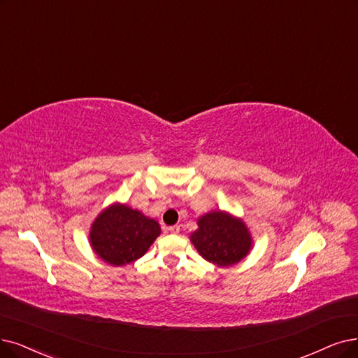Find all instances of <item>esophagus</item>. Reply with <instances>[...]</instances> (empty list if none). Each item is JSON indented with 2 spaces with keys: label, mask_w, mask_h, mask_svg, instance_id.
Wrapping results in <instances>:
<instances>
[{
  "label": "esophagus",
  "mask_w": 358,
  "mask_h": 358,
  "mask_svg": "<svg viewBox=\"0 0 358 358\" xmlns=\"http://www.w3.org/2000/svg\"><path fill=\"white\" fill-rule=\"evenodd\" d=\"M166 231L169 232V234H178L179 231H180V227L178 226V224H175V226H169Z\"/></svg>",
  "instance_id": "1"
}]
</instances>
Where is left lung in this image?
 <instances>
[{"instance_id":"obj_1","label":"left lung","mask_w":358,"mask_h":358,"mask_svg":"<svg viewBox=\"0 0 358 358\" xmlns=\"http://www.w3.org/2000/svg\"><path fill=\"white\" fill-rule=\"evenodd\" d=\"M192 244L204 259L222 267L241 262L251 248V236L244 222L223 211H213L198 220Z\"/></svg>"}]
</instances>
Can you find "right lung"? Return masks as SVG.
<instances>
[{
	"mask_svg": "<svg viewBox=\"0 0 358 358\" xmlns=\"http://www.w3.org/2000/svg\"><path fill=\"white\" fill-rule=\"evenodd\" d=\"M160 232V224L154 219L117 204L95 219L90 239L99 259L113 266H124L144 255Z\"/></svg>",
	"mask_w": 358,
	"mask_h": 358,
	"instance_id": "add662e5",
	"label": "right lung"
}]
</instances>
